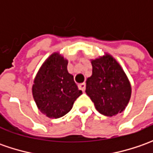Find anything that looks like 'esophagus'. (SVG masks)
Listing matches in <instances>:
<instances>
[{"label":"esophagus","instance_id":"34e87169","mask_svg":"<svg viewBox=\"0 0 153 153\" xmlns=\"http://www.w3.org/2000/svg\"><path fill=\"white\" fill-rule=\"evenodd\" d=\"M78 88H79V89H81L82 91L84 92L86 89V84L84 82H83V83H81V84L78 85Z\"/></svg>","mask_w":153,"mask_h":153}]
</instances>
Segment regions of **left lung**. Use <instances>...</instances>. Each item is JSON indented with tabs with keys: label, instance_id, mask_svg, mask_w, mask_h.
Listing matches in <instances>:
<instances>
[{
	"label": "left lung",
	"instance_id": "8db88e82",
	"mask_svg": "<svg viewBox=\"0 0 153 153\" xmlns=\"http://www.w3.org/2000/svg\"><path fill=\"white\" fill-rule=\"evenodd\" d=\"M93 73L86 81V93L101 114L121 113L129 101L131 86L119 64L111 55L92 60Z\"/></svg>",
	"mask_w": 153,
	"mask_h": 153
}]
</instances>
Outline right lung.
<instances>
[{
    "mask_svg": "<svg viewBox=\"0 0 153 153\" xmlns=\"http://www.w3.org/2000/svg\"><path fill=\"white\" fill-rule=\"evenodd\" d=\"M68 61L53 53L45 61L36 76L32 87L34 100L39 110L50 118L68 113L82 92L68 73Z\"/></svg>",
    "mask_w": 153,
    "mask_h": 153,
    "instance_id": "add662e5",
    "label": "right lung"
}]
</instances>
